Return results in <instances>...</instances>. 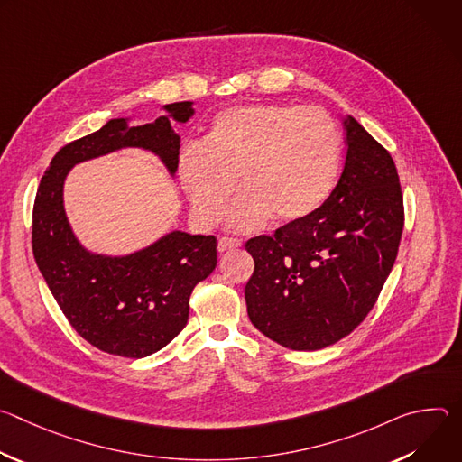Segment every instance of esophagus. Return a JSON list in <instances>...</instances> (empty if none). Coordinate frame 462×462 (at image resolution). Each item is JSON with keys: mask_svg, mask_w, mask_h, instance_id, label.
I'll use <instances>...</instances> for the list:
<instances>
[{"mask_svg": "<svg viewBox=\"0 0 462 462\" xmlns=\"http://www.w3.org/2000/svg\"><path fill=\"white\" fill-rule=\"evenodd\" d=\"M241 246V241L239 239H234V237H221L219 243H217V250L219 252H228V250H236Z\"/></svg>", "mask_w": 462, "mask_h": 462, "instance_id": "34e87169", "label": "esophagus"}]
</instances>
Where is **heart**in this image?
Here are the masks:
<instances>
[{"instance_id":"obj_1","label":"heart","mask_w":462,"mask_h":462,"mask_svg":"<svg viewBox=\"0 0 462 462\" xmlns=\"http://www.w3.org/2000/svg\"><path fill=\"white\" fill-rule=\"evenodd\" d=\"M342 135L321 107L248 104L217 113L203 146H186L177 173L193 219L201 226L221 221L237 179L243 193L228 226L254 232L271 217L294 225L312 217L337 189Z\"/></svg>"}]
</instances>
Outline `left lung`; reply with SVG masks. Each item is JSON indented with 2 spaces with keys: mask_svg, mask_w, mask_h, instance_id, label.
I'll return each mask as SVG.
<instances>
[{
  "mask_svg": "<svg viewBox=\"0 0 462 462\" xmlns=\"http://www.w3.org/2000/svg\"><path fill=\"white\" fill-rule=\"evenodd\" d=\"M337 189L312 217L257 236L245 248L254 274L248 318L283 347L316 351L364 321L397 259L404 203L387 150L349 115Z\"/></svg>",
  "mask_w": 462,
  "mask_h": 462,
  "instance_id": "left-lung-1",
  "label": "left lung"
}]
</instances>
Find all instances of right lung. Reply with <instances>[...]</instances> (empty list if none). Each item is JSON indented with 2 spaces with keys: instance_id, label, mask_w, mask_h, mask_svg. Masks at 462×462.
Segmentation results:
<instances>
[{
  "instance_id": "obj_1",
  "label": "right lung",
  "mask_w": 462,
  "mask_h": 462,
  "mask_svg": "<svg viewBox=\"0 0 462 462\" xmlns=\"http://www.w3.org/2000/svg\"><path fill=\"white\" fill-rule=\"evenodd\" d=\"M143 125L113 118L91 135L63 146L40 180L32 210V252L56 303L75 331L109 355L143 358L168 346L188 321L189 294L217 265V239L171 230L124 255L86 248L63 207L73 166L124 148L152 152L171 177L180 137L175 124L193 116V102L162 106Z\"/></svg>"
}]
</instances>
